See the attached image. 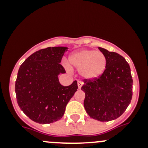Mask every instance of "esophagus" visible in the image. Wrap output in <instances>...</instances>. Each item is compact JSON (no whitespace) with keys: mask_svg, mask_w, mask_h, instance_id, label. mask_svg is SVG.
Instances as JSON below:
<instances>
[{"mask_svg":"<svg viewBox=\"0 0 148 148\" xmlns=\"http://www.w3.org/2000/svg\"><path fill=\"white\" fill-rule=\"evenodd\" d=\"M77 85H78V88L79 89H81L82 86V82L80 81H78V82H77Z\"/></svg>","mask_w":148,"mask_h":148,"instance_id":"34e87169","label":"esophagus"}]
</instances>
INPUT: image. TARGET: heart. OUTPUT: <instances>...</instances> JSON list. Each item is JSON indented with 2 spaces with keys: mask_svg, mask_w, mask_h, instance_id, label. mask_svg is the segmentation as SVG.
Wrapping results in <instances>:
<instances>
[{
  "mask_svg": "<svg viewBox=\"0 0 148 148\" xmlns=\"http://www.w3.org/2000/svg\"><path fill=\"white\" fill-rule=\"evenodd\" d=\"M71 67L79 69L84 79L93 80L97 79L105 71L107 59L104 53L90 49H81L71 53L69 57Z\"/></svg>",
  "mask_w": 148,
  "mask_h": 148,
  "instance_id": "obj_1",
  "label": "heart"
}]
</instances>
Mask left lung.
<instances>
[{"label":"left lung","mask_w":148,"mask_h":148,"mask_svg":"<svg viewBox=\"0 0 148 148\" xmlns=\"http://www.w3.org/2000/svg\"><path fill=\"white\" fill-rule=\"evenodd\" d=\"M107 59L104 73L93 80L84 79V106L89 117L108 122L120 117L130 104L132 82L130 67L125 58L99 47Z\"/></svg>","instance_id":"left-lung-1"}]
</instances>
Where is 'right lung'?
Instances as JSON below:
<instances>
[{
	"mask_svg": "<svg viewBox=\"0 0 148 148\" xmlns=\"http://www.w3.org/2000/svg\"><path fill=\"white\" fill-rule=\"evenodd\" d=\"M68 48L48 47L37 51L21 65L15 84L21 110L31 120L49 124L59 120L77 91V82L64 86L58 76L66 73L61 64Z\"/></svg>",
	"mask_w": 148,
	"mask_h": 148,
	"instance_id": "add662e5",
	"label": "right lung"
}]
</instances>
